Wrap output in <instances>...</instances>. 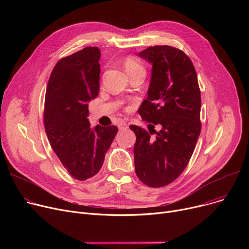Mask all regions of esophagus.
<instances>
[{
    "instance_id": "1",
    "label": "esophagus",
    "mask_w": 249,
    "mask_h": 249,
    "mask_svg": "<svg viewBox=\"0 0 249 249\" xmlns=\"http://www.w3.org/2000/svg\"><path fill=\"white\" fill-rule=\"evenodd\" d=\"M118 127H119L120 130H127L128 129V125L124 121H121L119 124H118Z\"/></svg>"
}]
</instances>
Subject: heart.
<instances>
[{"label": "heart", "mask_w": 249, "mask_h": 249, "mask_svg": "<svg viewBox=\"0 0 249 249\" xmlns=\"http://www.w3.org/2000/svg\"><path fill=\"white\" fill-rule=\"evenodd\" d=\"M124 67L128 73L137 71H144V69H143V65L135 57L126 58V60L124 62Z\"/></svg>", "instance_id": "b5f03b06"}]
</instances>
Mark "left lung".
<instances>
[{"mask_svg":"<svg viewBox=\"0 0 249 249\" xmlns=\"http://www.w3.org/2000/svg\"><path fill=\"white\" fill-rule=\"evenodd\" d=\"M138 56L152 69L147 99L138 110L150 123L149 132L130 126L136 135L135 173L144 185L160 188L173 182L190 161L201 132V93L194 64L181 50L156 45Z\"/></svg>","mask_w":249,"mask_h":249,"instance_id":"1","label":"left lung"}]
</instances>
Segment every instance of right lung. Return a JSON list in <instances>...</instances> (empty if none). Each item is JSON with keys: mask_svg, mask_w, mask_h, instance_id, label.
<instances>
[{"mask_svg": "<svg viewBox=\"0 0 249 249\" xmlns=\"http://www.w3.org/2000/svg\"><path fill=\"white\" fill-rule=\"evenodd\" d=\"M101 52L86 47L61 58L52 71L45 94L44 127L64 168L78 180L94 177L118 132L116 126L90 127L89 103L100 89Z\"/></svg>", "mask_w": 249, "mask_h": 249, "instance_id": "right-lung-1", "label": "right lung"}]
</instances>
